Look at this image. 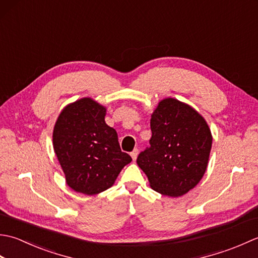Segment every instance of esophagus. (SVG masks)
I'll return each instance as SVG.
<instances>
[{"label": "esophagus", "mask_w": 258, "mask_h": 258, "mask_svg": "<svg viewBox=\"0 0 258 258\" xmlns=\"http://www.w3.org/2000/svg\"><path fill=\"white\" fill-rule=\"evenodd\" d=\"M138 155H139V150H138V149H134V150H133V152L131 153V156H132L133 161H135L136 158H138Z\"/></svg>", "instance_id": "esophagus-1"}]
</instances>
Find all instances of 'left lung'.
Returning <instances> with one entry per match:
<instances>
[{"instance_id": "1", "label": "left lung", "mask_w": 258, "mask_h": 258, "mask_svg": "<svg viewBox=\"0 0 258 258\" xmlns=\"http://www.w3.org/2000/svg\"><path fill=\"white\" fill-rule=\"evenodd\" d=\"M151 146L140 153L138 165L151 187L163 195L187 193L204 176L212 133L195 109L176 98H164L151 118Z\"/></svg>"}]
</instances>
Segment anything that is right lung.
Returning a JSON list of instances; mask_svg holds the SVG:
<instances>
[{"instance_id":"obj_1","label":"right lung","mask_w":258,"mask_h":258,"mask_svg":"<svg viewBox=\"0 0 258 258\" xmlns=\"http://www.w3.org/2000/svg\"><path fill=\"white\" fill-rule=\"evenodd\" d=\"M106 107L90 97L69 104L58 115L53 147L67 184L95 195L115 183L132 157L120 151L117 133L105 123Z\"/></svg>"}]
</instances>
